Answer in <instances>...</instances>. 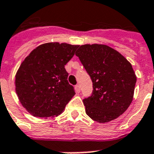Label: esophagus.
I'll return each mask as SVG.
<instances>
[{"label": "esophagus", "instance_id": "obj_1", "mask_svg": "<svg viewBox=\"0 0 154 154\" xmlns=\"http://www.w3.org/2000/svg\"><path fill=\"white\" fill-rule=\"evenodd\" d=\"M75 90H76V92H77V94H79L80 92H81V88H80L79 85H75Z\"/></svg>", "mask_w": 154, "mask_h": 154}]
</instances>
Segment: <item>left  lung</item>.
<instances>
[{"label":"left lung","mask_w":154,"mask_h":154,"mask_svg":"<svg viewBox=\"0 0 154 154\" xmlns=\"http://www.w3.org/2000/svg\"><path fill=\"white\" fill-rule=\"evenodd\" d=\"M76 56L93 82L91 96L83 100L85 112L100 123L111 122L129 108L137 77L131 64L105 45H84Z\"/></svg>","instance_id":"obj_1"}]
</instances>
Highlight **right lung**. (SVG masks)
Returning a JSON list of instances; mask_svg holds the SVG:
<instances>
[{
	"label": "right lung",
	"mask_w": 154,
	"mask_h": 154,
	"mask_svg": "<svg viewBox=\"0 0 154 154\" xmlns=\"http://www.w3.org/2000/svg\"><path fill=\"white\" fill-rule=\"evenodd\" d=\"M79 45L45 43L33 49L16 74V92L24 108L34 117L58 116L75 95L65 65Z\"/></svg>",
	"instance_id": "obj_1"
}]
</instances>
